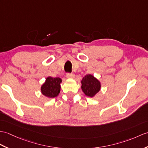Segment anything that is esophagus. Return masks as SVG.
Returning <instances> with one entry per match:
<instances>
[{"instance_id":"1","label":"esophagus","mask_w":148,"mask_h":148,"mask_svg":"<svg viewBox=\"0 0 148 148\" xmlns=\"http://www.w3.org/2000/svg\"><path fill=\"white\" fill-rule=\"evenodd\" d=\"M66 76L67 78H74L75 77V75L73 73H67Z\"/></svg>"}]
</instances>
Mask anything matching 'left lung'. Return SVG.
<instances>
[{
  "mask_svg": "<svg viewBox=\"0 0 148 148\" xmlns=\"http://www.w3.org/2000/svg\"><path fill=\"white\" fill-rule=\"evenodd\" d=\"M81 89L88 97H92L100 90V82L93 75L87 74L81 81Z\"/></svg>",
  "mask_w": 148,
  "mask_h": 148,
  "instance_id": "left-lung-1",
  "label": "left lung"
}]
</instances>
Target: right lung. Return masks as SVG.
<instances>
[{
    "label": "right lung",
    "instance_id": "obj_1",
    "mask_svg": "<svg viewBox=\"0 0 148 148\" xmlns=\"http://www.w3.org/2000/svg\"><path fill=\"white\" fill-rule=\"evenodd\" d=\"M61 79L59 77H48L46 81L41 88L42 94L49 98L57 97L60 91Z\"/></svg>",
    "mask_w": 148,
    "mask_h": 148
}]
</instances>
